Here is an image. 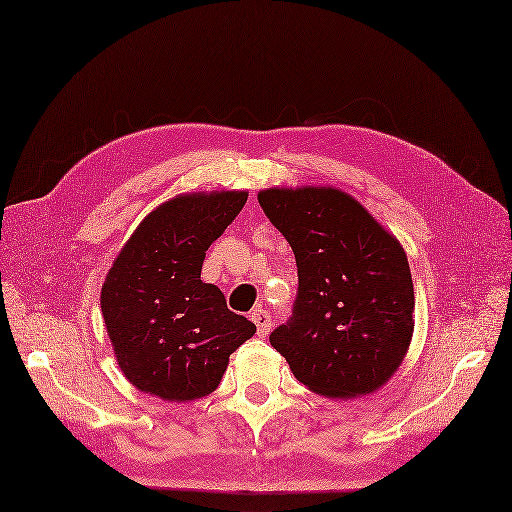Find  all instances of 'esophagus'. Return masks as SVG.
Wrapping results in <instances>:
<instances>
[{"label": "esophagus", "mask_w": 512, "mask_h": 512, "mask_svg": "<svg viewBox=\"0 0 512 512\" xmlns=\"http://www.w3.org/2000/svg\"><path fill=\"white\" fill-rule=\"evenodd\" d=\"M251 318H253V323L257 325V335L259 337H266L270 333V329H272V316L266 310H255L251 314Z\"/></svg>", "instance_id": "34e87169"}]
</instances>
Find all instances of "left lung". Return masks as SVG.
Returning a JSON list of instances; mask_svg holds the SVG:
<instances>
[{
  "label": "left lung",
  "instance_id": "1",
  "mask_svg": "<svg viewBox=\"0 0 512 512\" xmlns=\"http://www.w3.org/2000/svg\"><path fill=\"white\" fill-rule=\"evenodd\" d=\"M257 200L291 244L299 276L293 316L270 344L327 399L380 390L399 371L415 327L401 242L331 185L268 187Z\"/></svg>",
  "mask_w": 512,
  "mask_h": 512
}]
</instances>
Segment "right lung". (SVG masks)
<instances>
[{"mask_svg": "<svg viewBox=\"0 0 512 512\" xmlns=\"http://www.w3.org/2000/svg\"><path fill=\"white\" fill-rule=\"evenodd\" d=\"M249 192L179 194L156 206L113 259L101 312L126 380L168 403L217 390L230 354L257 327L200 280L204 255Z\"/></svg>", "mask_w": 512, "mask_h": 512, "instance_id": "1", "label": "right lung"}]
</instances>
